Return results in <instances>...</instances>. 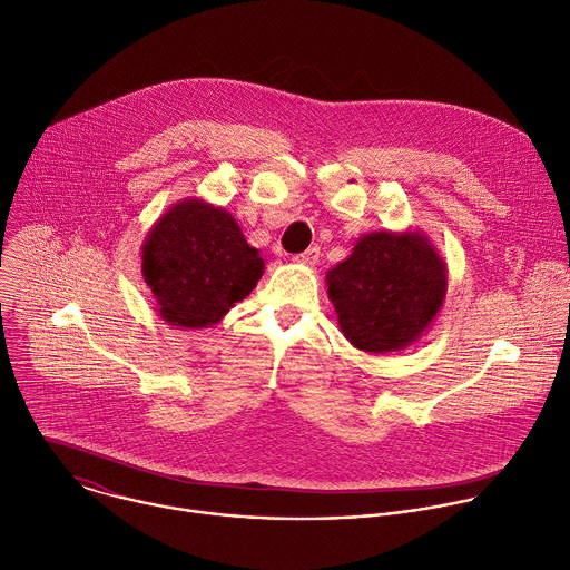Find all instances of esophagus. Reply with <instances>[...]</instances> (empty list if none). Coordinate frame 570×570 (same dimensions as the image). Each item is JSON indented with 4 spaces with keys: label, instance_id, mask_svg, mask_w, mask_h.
<instances>
[{
    "label": "esophagus",
    "instance_id": "1",
    "mask_svg": "<svg viewBox=\"0 0 570 570\" xmlns=\"http://www.w3.org/2000/svg\"><path fill=\"white\" fill-rule=\"evenodd\" d=\"M317 259H320V248H317V246H311V248H306L304 253H299V255L293 257L295 264H304V266H315Z\"/></svg>",
    "mask_w": 570,
    "mask_h": 570
}]
</instances>
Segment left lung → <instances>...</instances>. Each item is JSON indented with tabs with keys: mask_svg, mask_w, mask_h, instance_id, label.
<instances>
[{
	"mask_svg": "<svg viewBox=\"0 0 570 570\" xmlns=\"http://www.w3.org/2000/svg\"><path fill=\"white\" fill-rule=\"evenodd\" d=\"M328 299L344 337L364 353L415 344L446 299V262L420 230H373L326 273Z\"/></svg>",
	"mask_w": 570,
	"mask_h": 570,
	"instance_id": "1",
	"label": "left lung"
}]
</instances>
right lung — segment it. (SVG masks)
<instances>
[{
  "label": "right lung",
  "instance_id": "right-lung-1",
  "mask_svg": "<svg viewBox=\"0 0 570 570\" xmlns=\"http://www.w3.org/2000/svg\"><path fill=\"white\" fill-rule=\"evenodd\" d=\"M141 275L166 324L210 328L250 295L264 259L226 208L186 197L150 226Z\"/></svg>",
  "mask_w": 570,
  "mask_h": 570
}]
</instances>
